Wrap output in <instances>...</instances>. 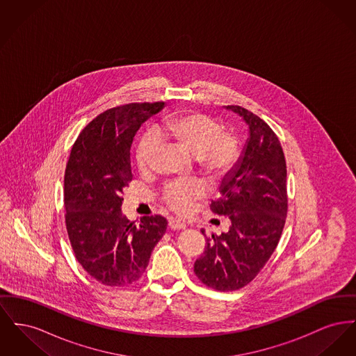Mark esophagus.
Returning <instances> with one entry per match:
<instances>
[{
    "mask_svg": "<svg viewBox=\"0 0 356 356\" xmlns=\"http://www.w3.org/2000/svg\"><path fill=\"white\" fill-rule=\"evenodd\" d=\"M168 226H169V229H172V230H183V229H186L187 225H186V222H183V220H180V219L169 218Z\"/></svg>",
    "mask_w": 356,
    "mask_h": 356,
    "instance_id": "34e87169",
    "label": "esophagus"
}]
</instances>
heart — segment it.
Returning a JSON list of instances; mask_svg holds the SVG:
<instances>
[{"label":"heart","mask_w":356,"mask_h":356,"mask_svg":"<svg viewBox=\"0 0 356 356\" xmlns=\"http://www.w3.org/2000/svg\"><path fill=\"white\" fill-rule=\"evenodd\" d=\"M157 134L195 156L199 165L215 177L230 172L241 154L238 137L223 130L218 120L200 111L184 113L168 121L165 125L159 127ZM160 145L161 143L156 133L149 131L144 134L136 154L138 167L144 170L150 167ZM206 192L207 187L199 180L175 181L165 187L163 199L173 211L184 213Z\"/></svg>","instance_id":"1"}]
</instances>
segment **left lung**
Wrapping results in <instances>:
<instances>
[{
  "label": "left lung",
  "mask_w": 356,
  "mask_h": 356,
  "mask_svg": "<svg viewBox=\"0 0 356 356\" xmlns=\"http://www.w3.org/2000/svg\"><path fill=\"white\" fill-rule=\"evenodd\" d=\"M249 125L250 137L238 164L211 203L229 216L227 232L211 235L193 272L209 288L238 291L257 277L275 250L288 213L286 161L277 134L264 120L241 106H227ZM204 234V230H202Z\"/></svg>",
  "instance_id": "8db88e82"
}]
</instances>
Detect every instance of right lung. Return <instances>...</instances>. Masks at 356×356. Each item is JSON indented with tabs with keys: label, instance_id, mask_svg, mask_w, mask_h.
<instances>
[{
	"label": "right lung",
	"instance_id": "right-lung-1",
	"mask_svg": "<svg viewBox=\"0 0 356 356\" xmlns=\"http://www.w3.org/2000/svg\"><path fill=\"white\" fill-rule=\"evenodd\" d=\"M164 102L127 104L95 117L76 138L64 173L65 227L78 262L98 282L125 286L145 272L167 230L161 215L140 225L122 215V192L133 179L130 147Z\"/></svg>",
	"mask_w": 356,
	"mask_h": 356
}]
</instances>
